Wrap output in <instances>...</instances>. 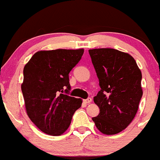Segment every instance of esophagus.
Masks as SVG:
<instances>
[{"label": "esophagus", "mask_w": 160, "mask_h": 160, "mask_svg": "<svg viewBox=\"0 0 160 160\" xmlns=\"http://www.w3.org/2000/svg\"><path fill=\"white\" fill-rule=\"evenodd\" d=\"M84 102L86 103V104H89V103H91V102H92V98H90V97H88L87 99L84 100Z\"/></svg>", "instance_id": "1"}]
</instances>
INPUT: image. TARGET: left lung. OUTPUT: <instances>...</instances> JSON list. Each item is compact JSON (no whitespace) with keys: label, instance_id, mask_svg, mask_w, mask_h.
<instances>
[{"label":"left lung","instance_id":"8db88e82","mask_svg":"<svg viewBox=\"0 0 160 160\" xmlns=\"http://www.w3.org/2000/svg\"><path fill=\"white\" fill-rule=\"evenodd\" d=\"M100 90L93 98L100 108L92 118L104 134H116L129 126L142 97L141 72L128 53L114 48L89 50Z\"/></svg>","mask_w":160,"mask_h":160}]
</instances>
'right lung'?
I'll return each mask as SVG.
<instances>
[{"label": "right lung", "mask_w": 160, "mask_h": 160, "mask_svg": "<svg viewBox=\"0 0 160 160\" xmlns=\"http://www.w3.org/2000/svg\"><path fill=\"white\" fill-rule=\"evenodd\" d=\"M84 49L39 51L23 69L22 89L29 118L44 133L59 136L69 127L82 99L70 97L69 73Z\"/></svg>", "instance_id": "obj_1"}]
</instances>
